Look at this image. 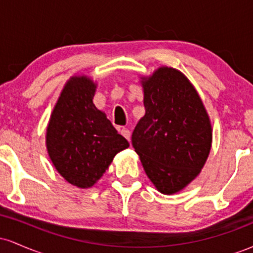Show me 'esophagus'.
<instances>
[{
    "mask_svg": "<svg viewBox=\"0 0 253 253\" xmlns=\"http://www.w3.org/2000/svg\"><path fill=\"white\" fill-rule=\"evenodd\" d=\"M120 133L125 136V138L127 139V140H129V138H130V132H129L128 128H126V127H123V128L120 129Z\"/></svg>",
    "mask_w": 253,
    "mask_h": 253,
    "instance_id": "1",
    "label": "esophagus"
}]
</instances>
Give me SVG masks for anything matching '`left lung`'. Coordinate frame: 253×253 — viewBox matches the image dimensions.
Returning a JSON list of instances; mask_svg holds the SVG:
<instances>
[{
	"label": "left lung",
	"mask_w": 253,
	"mask_h": 253,
	"mask_svg": "<svg viewBox=\"0 0 253 253\" xmlns=\"http://www.w3.org/2000/svg\"><path fill=\"white\" fill-rule=\"evenodd\" d=\"M141 83L145 115L133 130L132 145L157 189L175 194L207 161L210 118L193 84L176 69L159 68Z\"/></svg>",
	"instance_id": "obj_1"
}]
</instances>
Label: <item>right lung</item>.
Listing matches in <instances>:
<instances>
[{
  "label": "right lung",
  "mask_w": 253,
  "mask_h": 253,
  "mask_svg": "<svg viewBox=\"0 0 253 253\" xmlns=\"http://www.w3.org/2000/svg\"><path fill=\"white\" fill-rule=\"evenodd\" d=\"M95 90L90 78L72 77L52 112L46 133L52 163L78 188L94 185L115 155L129 146L106 114L95 107Z\"/></svg>",
  "instance_id": "1"
}]
</instances>
